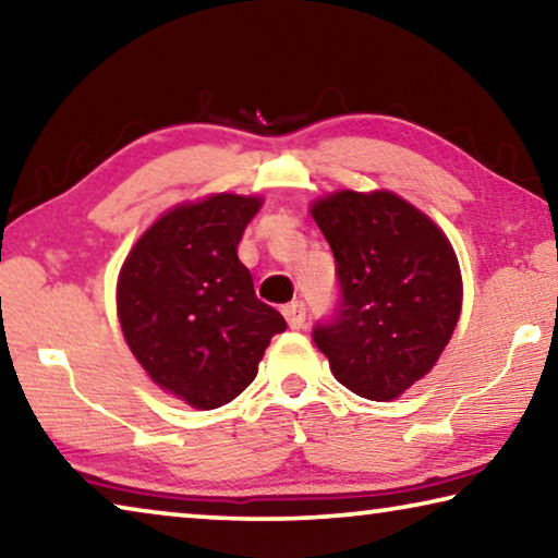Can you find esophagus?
I'll use <instances>...</instances> for the list:
<instances>
[{
  "mask_svg": "<svg viewBox=\"0 0 558 558\" xmlns=\"http://www.w3.org/2000/svg\"><path fill=\"white\" fill-rule=\"evenodd\" d=\"M282 315H286L290 330H300V327L305 325V305L300 303V300H295V303H290V305L282 307Z\"/></svg>",
  "mask_w": 558,
  "mask_h": 558,
  "instance_id": "esophagus-1",
  "label": "esophagus"
}]
</instances>
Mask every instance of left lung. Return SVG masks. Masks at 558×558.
<instances>
[{"label":"left lung","mask_w":558,"mask_h":558,"mask_svg":"<svg viewBox=\"0 0 558 558\" xmlns=\"http://www.w3.org/2000/svg\"><path fill=\"white\" fill-rule=\"evenodd\" d=\"M342 300L313 340L340 385L390 402L437 365L462 313V270L445 231L392 191H332L311 203Z\"/></svg>","instance_id":"obj_1"}]
</instances>
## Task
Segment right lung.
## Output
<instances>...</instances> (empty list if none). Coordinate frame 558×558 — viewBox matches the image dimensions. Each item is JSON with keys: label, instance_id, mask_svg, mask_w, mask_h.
Returning a JSON list of instances; mask_svg holds the SVG:
<instances>
[{"label": "right lung", "instance_id": "obj_1", "mask_svg": "<svg viewBox=\"0 0 558 558\" xmlns=\"http://www.w3.org/2000/svg\"><path fill=\"white\" fill-rule=\"evenodd\" d=\"M260 196L210 193L168 208L141 233L117 280L123 340L148 379L196 410L235 400L258 375L276 307L238 260Z\"/></svg>", "mask_w": 558, "mask_h": 558}]
</instances>
